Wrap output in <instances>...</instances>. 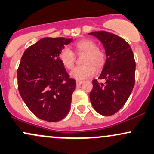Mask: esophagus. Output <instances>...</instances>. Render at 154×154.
I'll return each mask as SVG.
<instances>
[{"label":"esophagus","instance_id":"esophagus-1","mask_svg":"<svg viewBox=\"0 0 154 154\" xmlns=\"http://www.w3.org/2000/svg\"><path fill=\"white\" fill-rule=\"evenodd\" d=\"M83 82H84V81H79V80L76 81V86H80V85H81V84H82Z\"/></svg>","mask_w":154,"mask_h":154}]
</instances>
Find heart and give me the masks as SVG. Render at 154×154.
<instances>
[{
    "label": "heart",
    "instance_id": "obj_1",
    "mask_svg": "<svg viewBox=\"0 0 154 154\" xmlns=\"http://www.w3.org/2000/svg\"><path fill=\"white\" fill-rule=\"evenodd\" d=\"M77 54H85L83 58L84 65L78 66L72 70L70 76L76 80H84L91 77L96 72V68L100 69L106 63V54L98 48L97 43L90 39H84L74 45ZM59 59L68 69L71 70L75 62V55L68 47L63 48L59 54Z\"/></svg>",
    "mask_w": 154,
    "mask_h": 154
}]
</instances>
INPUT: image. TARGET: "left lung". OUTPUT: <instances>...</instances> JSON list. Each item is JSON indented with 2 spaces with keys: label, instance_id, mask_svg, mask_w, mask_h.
I'll return each mask as SVG.
<instances>
[{
  "label": "left lung",
  "instance_id": "8db88e82",
  "mask_svg": "<svg viewBox=\"0 0 154 154\" xmlns=\"http://www.w3.org/2000/svg\"><path fill=\"white\" fill-rule=\"evenodd\" d=\"M88 34L99 39L105 49L106 60L99 79L92 81L90 100L97 112L110 116L120 110L131 95L135 85V62L133 50L124 39L112 33L99 31Z\"/></svg>",
  "mask_w": 154,
  "mask_h": 154
}]
</instances>
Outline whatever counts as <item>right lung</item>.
Wrapping results in <instances>:
<instances>
[{
  "label": "right lung",
  "mask_w": 154,
  "mask_h": 154,
  "mask_svg": "<svg viewBox=\"0 0 154 154\" xmlns=\"http://www.w3.org/2000/svg\"><path fill=\"white\" fill-rule=\"evenodd\" d=\"M73 39L45 37L23 52L17 70L18 88L30 111L41 120L57 122L70 110L76 82L59 59Z\"/></svg>",
  "instance_id": "1"
}]
</instances>
